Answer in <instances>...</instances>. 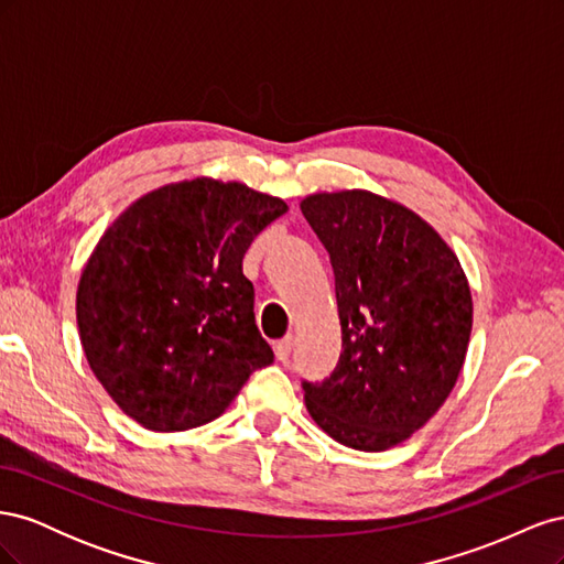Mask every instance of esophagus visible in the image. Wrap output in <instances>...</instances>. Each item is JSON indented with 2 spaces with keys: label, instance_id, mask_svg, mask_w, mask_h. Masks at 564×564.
Listing matches in <instances>:
<instances>
[{
  "label": "esophagus",
  "instance_id": "1",
  "mask_svg": "<svg viewBox=\"0 0 564 564\" xmlns=\"http://www.w3.org/2000/svg\"><path fill=\"white\" fill-rule=\"evenodd\" d=\"M292 346H294L292 336H286V338L278 340V344H275V357H278L280 362H286V360H289V355H292Z\"/></svg>",
  "mask_w": 564,
  "mask_h": 564
}]
</instances>
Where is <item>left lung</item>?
Listing matches in <instances>:
<instances>
[{
  "label": "left lung",
  "instance_id": "left-lung-1",
  "mask_svg": "<svg viewBox=\"0 0 564 564\" xmlns=\"http://www.w3.org/2000/svg\"><path fill=\"white\" fill-rule=\"evenodd\" d=\"M336 280L340 357L303 381L319 429L360 452L412 437L445 404L473 329V296L452 247L404 204L369 191L301 202Z\"/></svg>",
  "mask_w": 564,
  "mask_h": 564
}]
</instances>
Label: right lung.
Returning <instances> with one entry per match:
<instances>
[{"instance_id":"obj_1","label":"right lung","mask_w":564,"mask_h":564,"mask_svg":"<svg viewBox=\"0 0 564 564\" xmlns=\"http://www.w3.org/2000/svg\"><path fill=\"white\" fill-rule=\"evenodd\" d=\"M284 212L280 197L202 176L131 202L98 240L77 286L79 340L100 386L143 429L214 421L272 362L242 259Z\"/></svg>"}]
</instances>
